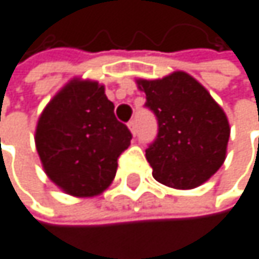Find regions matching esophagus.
Here are the masks:
<instances>
[{
	"label": "esophagus",
	"instance_id": "obj_1",
	"mask_svg": "<svg viewBox=\"0 0 259 259\" xmlns=\"http://www.w3.org/2000/svg\"><path fill=\"white\" fill-rule=\"evenodd\" d=\"M127 125H128V128H131V132H132L134 135H137V132H138V131H137V121H135V119H131V121L127 122Z\"/></svg>",
	"mask_w": 259,
	"mask_h": 259
}]
</instances>
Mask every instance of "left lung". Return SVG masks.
Here are the masks:
<instances>
[{
	"label": "left lung",
	"mask_w": 259,
	"mask_h": 259,
	"mask_svg": "<svg viewBox=\"0 0 259 259\" xmlns=\"http://www.w3.org/2000/svg\"><path fill=\"white\" fill-rule=\"evenodd\" d=\"M138 84L146 92L144 106L158 121V135L146 149L153 178L179 190L202 185L226 158L231 128L223 109L197 80L181 71Z\"/></svg>",
	"instance_id": "1"
}]
</instances>
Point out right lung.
Instances as JSON below:
<instances>
[{
  "mask_svg": "<svg viewBox=\"0 0 259 259\" xmlns=\"http://www.w3.org/2000/svg\"><path fill=\"white\" fill-rule=\"evenodd\" d=\"M113 107L97 81L72 80L42 112L36 149L48 178L68 194L97 196L113 181L132 140Z\"/></svg>",
  "mask_w": 259,
  "mask_h": 259,
  "instance_id": "add662e5",
  "label": "right lung"
}]
</instances>
